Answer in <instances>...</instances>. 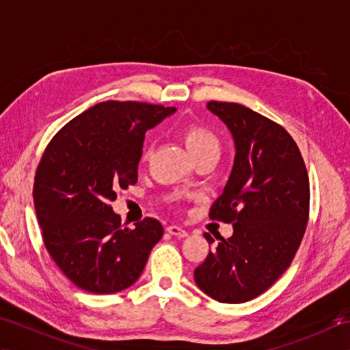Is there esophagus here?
<instances>
[{"label": "esophagus", "mask_w": 350, "mask_h": 350, "mask_svg": "<svg viewBox=\"0 0 350 350\" xmlns=\"http://www.w3.org/2000/svg\"><path fill=\"white\" fill-rule=\"evenodd\" d=\"M165 230L171 236H176V237H187L188 236L187 230L180 226H168Z\"/></svg>", "instance_id": "obj_1"}]
</instances>
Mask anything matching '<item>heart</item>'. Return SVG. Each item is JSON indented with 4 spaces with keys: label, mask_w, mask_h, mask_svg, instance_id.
Instances as JSON below:
<instances>
[{
    "label": "heart",
    "mask_w": 350,
    "mask_h": 350,
    "mask_svg": "<svg viewBox=\"0 0 350 350\" xmlns=\"http://www.w3.org/2000/svg\"><path fill=\"white\" fill-rule=\"evenodd\" d=\"M185 143H187L189 152L194 158H200L203 154H219L221 143L217 133H215L211 128H207L204 124L192 123L189 124L183 132ZM152 152V147H148L144 153V159L148 158V154Z\"/></svg>",
    "instance_id": "1"
}]
</instances>
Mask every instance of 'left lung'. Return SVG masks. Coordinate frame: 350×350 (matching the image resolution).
<instances>
[{
    "label": "left lung",
    "instance_id": "8db88e82",
    "mask_svg": "<svg viewBox=\"0 0 350 350\" xmlns=\"http://www.w3.org/2000/svg\"><path fill=\"white\" fill-rule=\"evenodd\" d=\"M207 109L227 124L236 146L232 174L209 212L211 219L232 222L233 234L219 236L194 278L215 301L242 304L266 292L292 263L308 222V173L278 123L233 102L212 100Z\"/></svg>",
    "mask_w": 350,
    "mask_h": 350
}]
</instances>
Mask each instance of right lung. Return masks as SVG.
Returning <instances> with one entry per match:
<instances>
[{
    "label": "right lung",
    "instance_id": "1",
    "mask_svg": "<svg viewBox=\"0 0 350 350\" xmlns=\"http://www.w3.org/2000/svg\"><path fill=\"white\" fill-rule=\"evenodd\" d=\"M176 108L108 100L64 124L51 139L34 177V207L52 260L77 287L108 295L128 288L163 234L144 218L122 227L111 202L138 180L147 129Z\"/></svg>",
    "mask_w": 350,
    "mask_h": 350
}]
</instances>
